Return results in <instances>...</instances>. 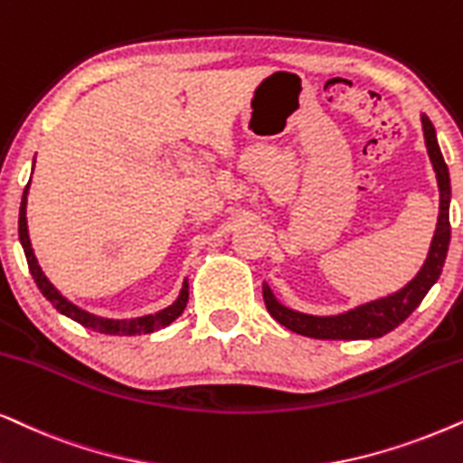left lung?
I'll return each mask as SVG.
<instances>
[{"label": "left lung", "instance_id": "left-lung-1", "mask_svg": "<svg viewBox=\"0 0 463 463\" xmlns=\"http://www.w3.org/2000/svg\"><path fill=\"white\" fill-rule=\"evenodd\" d=\"M425 146L431 165H434L438 191H440V213H438V223L434 238H431L428 260L423 268L419 269L415 279L400 291L392 296L374 299V302L362 304L357 308L342 312L332 317H315L304 315V312L287 308L274 298L269 287L263 283V302L269 315L274 317L280 326H285L291 332L308 335V338L319 340H365V338H381L387 332H392L402 321L408 319L412 310L421 304V299L428 296L431 285L440 279L444 260H447L449 242H451V223H449V203H451V178H449V167L444 164L440 146L436 140L434 125L425 114H421Z\"/></svg>", "mask_w": 463, "mask_h": 463}]
</instances>
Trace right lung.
I'll return each instance as SVG.
<instances>
[{
  "label": "right lung",
  "mask_w": 463,
  "mask_h": 463,
  "mask_svg": "<svg viewBox=\"0 0 463 463\" xmlns=\"http://www.w3.org/2000/svg\"><path fill=\"white\" fill-rule=\"evenodd\" d=\"M32 183V180H29ZM29 183L25 191H23V200H21V210H19V240L23 244V250H25L27 257V266L29 272H32L35 285L42 291L48 302H51L55 308L61 312V315L70 317L71 321L80 323L87 329H93V332L99 334H110V335H136V334H153L157 329H164L170 326L172 321H176L180 315H183L184 306L189 302V283L184 280L183 289H180L176 302L167 306V308L155 312V315H146V317H137V319H104V317L91 315V312L78 308L76 304H71L68 298H63L55 287H52L51 280L46 279L42 268L38 266V260H35L33 249H32V240H29V232H27V194H29Z\"/></svg>",
  "instance_id": "1"
}]
</instances>
